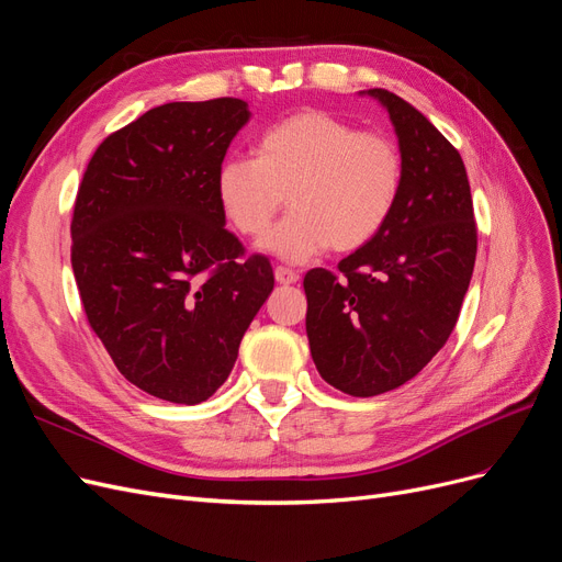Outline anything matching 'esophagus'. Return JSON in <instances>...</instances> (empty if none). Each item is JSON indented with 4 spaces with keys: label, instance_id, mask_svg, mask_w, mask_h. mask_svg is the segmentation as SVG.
I'll list each match as a JSON object with an SVG mask.
<instances>
[{
    "label": "esophagus",
    "instance_id": "1",
    "mask_svg": "<svg viewBox=\"0 0 562 562\" xmlns=\"http://www.w3.org/2000/svg\"><path fill=\"white\" fill-rule=\"evenodd\" d=\"M274 279L279 281V283H283V285H291V283H297L300 281V274L295 269H291V267H277L274 269Z\"/></svg>",
    "mask_w": 562,
    "mask_h": 562
}]
</instances>
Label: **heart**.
Returning <instances> with one entry per match:
<instances>
[{
  "label": "heart",
  "mask_w": 562,
  "mask_h": 562,
  "mask_svg": "<svg viewBox=\"0 0 562 562\" xmlns=\"http://www.w3.org/2000/svg\"><path fill=\"white\" fill-rule=\"evenodd\" d=\"M405 161L394 138L304 110L265 128L252 157L217 166L215 196L229 227L255 239L291 203L262 246L304 262L328 246L351 252L375 239L403 192ZM286 196L283 198L282 194Z\"/></svg>",
  "instance_id": "b5f03b06"
}]
</instances>
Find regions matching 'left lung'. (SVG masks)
<instances>
[{"instance_id":"obj_1","label":"left lung","mask_w":562,"mask_h":562,"mask_svg":"<svg viewBox=\"0 0 562 562\" xmlns=\"http://www.w3.org/2000/svg\"><path fill=\"white\" fill-rule=\"evenodd\" d=\"M368 93L396 126L405 161L401 199L375 239L339 260L337 271L304 274L316 370L359 398L413 380L448 342L479 248L459 151L396 93Z\"/></svg>"}]
</instances>
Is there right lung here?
<instances>
[{
  "label": "right lung",
  "mask_w": 562,
  "mask_h": 562,
  "mask_svg": "<svg viewBox=\"0 0 562 562\" xmlns=\"http://www.w3.org/2000/svg\"><path fill=\"white\" fill-rule=\"evenodd\" d=\"M241 98L166 103L98 145L72 213V271L91 330L122 375L194 405L223 386L274 291L265 255L225 227L215 173Z\"/></svg>",
  "instance_id": "1"
}]
</instances>
